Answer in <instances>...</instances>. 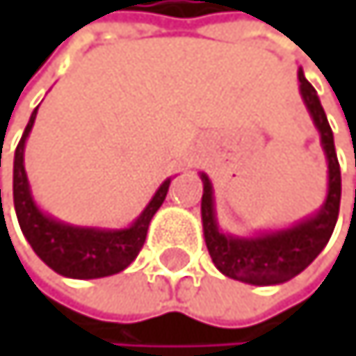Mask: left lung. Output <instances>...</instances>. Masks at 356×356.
Here are the masks:
<instances>
[{
    "label": "left lung",
    "mask_w": 356,
    "mask_h": 356,
    "mask_svg": "<svg viewBox=\"0 0 356 356\" xmlns=\"http://www.w3.org/2000/svg\"><path fill=\"white\" fill-rule=\"evenodd\" d=\"M297 76H299V91L305 102V108L321 134V145H323L327 168H329L327 196L316 213L299 220L297 224L289 228L263 230L254 237L228 235L218 224L211 179L204 172H200L202 232H204V243H207L211 261L226 277L254 284V286L284 284L293 280L295 275H299L314 258L323 252V248L331 239L335 222H337V213H339L341 172H339V162H337L335 145H333V132L327 121L325 108L318 100V93L307 83L301 67Z\"/></svg>",
    "instance_id": "1"
}]
</instances>
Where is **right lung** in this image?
<instances>
[{
  "instance_id": "1",
  "label": "right lung",
  "mask_w": 356,
  "mask_h": 356,
  "mask_svg": "<svg viewBox=\"0 0 356 356\" xmlns=\"http://www.w3.org/2000/svg\"><path fill=\"white\" fill-rule=\"evenodd\" d=\"M35 113L38 108H33L29 124L19 140L15 152V175H12V196H15V209L25 239L40 256V261L63 277L95 280L124 271L145 243L149 222L162 207L170 177L162 181L140 216L126 228L74 226L55 220L35 204L25 172V143L33 128Z\"/></svg>"
}]
</instances>
